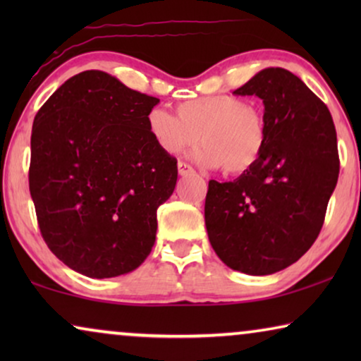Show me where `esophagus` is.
Wrapping results in <instances>:
<instances>
[{
    "label": "esophagus",
    "mask_w": 361,
    "mask_h": 361,
    "mask_svg": "<svg viewBox=\"0 0 361 361\" xmlns=\"http://www.w3.org/2000/svg\"><path fill=\"white\" fill-rule=\"evenodd\" d=\"M177 171H179V176H190V174H194V169H192V166H189L187 164V162H179V164H177Z\"/></svg>",
    "instance_id": "obj_1"
}]
</instances>
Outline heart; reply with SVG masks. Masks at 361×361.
Here are the masks:
<instances>
[{
  "mask_svg": "<svg viewBox=\"0 0 361 361\" xmlns=\"http://www.w3.org/2000/svg\"><path fill=\"white\" fill-rule=\"evenodd\" d=\"M177 116L162 108L147 113V131L161 151L179 154L197 141L195 161L241 176L258 164L268 141L266 118L235 95L190 98L177 105Z\"/></svg>",
  "mask_w": 361,
  "mask_h": 361,
  "instance_id": "1",
  "label": "heart"
}]
</instances>
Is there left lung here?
<instances>
[{
  "mask_svg": "<svg viewBox=\"0 0 361 361\" xmlns=\"http://www.w3.org/2000/svg\"><path fill=\"white\" fill-rule=\"evenodd\" d=\"M233 93L263 100L268 141L250 172L209 182L207 233L228 268L266 276L317 240L338 179L337 133L327 105L286 68H264Z\"/></svg>",
  "mask_w": 361,
  "mask_h": 361,
  "instance_id": "1",
  "label": "left lung"
}]
</instances>
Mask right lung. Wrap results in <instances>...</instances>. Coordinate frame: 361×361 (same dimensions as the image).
<instances>
[{"label": "right lung", "mask_w": 361, "mask_h": 361, "mask_svg": "<svg viewBox=\"0 0 361 361\" xmlns=\"http://www.w3.org/2000/svg\"><path fill=\"white\" fill-rule=\"evenodd\" d=\"M159 98L102 71L68 78L32 123L29 190L49 250L88 278L136 269L156 241L177 159L147 131Z\"/></svg>", "instance_id": "1"}]
</instances>
